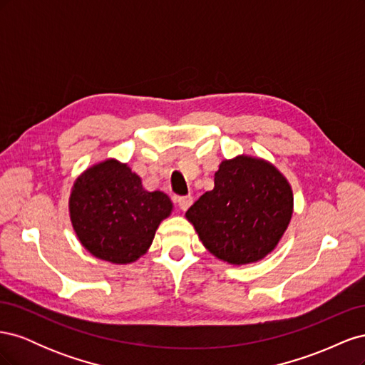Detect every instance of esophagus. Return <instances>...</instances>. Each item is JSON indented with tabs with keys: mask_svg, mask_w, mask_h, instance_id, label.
<instances>
[{
	"mask_svg": "<svg viewBox=\"0 0 365 365\" xmlns=\"http://www.w3.org/2000/svg\"><path fill=\"white\" fill-rule=\"evenodd\" d=\"M176 202H178L180 208L184 210V212H185V210L193 204V197H192L190 195H189V196H180L178 200H176Z\"/></svg>",
	"mask_w": 365,
	"mask_h": 365,
	"instance_id": "34e87169",
	"label": "esophagus"
}]
</instances>
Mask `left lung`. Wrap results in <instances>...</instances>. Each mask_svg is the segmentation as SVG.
Wrapping results in <instances>:
<instances>
[{"label": "left lung", "instance_id": "1", "mask_svg": "<svg viewBox=\"0 0 365 365\" xmlns=\"http://www.w3.org/2000/svg\"><path fill=\"white\" fill-rule=\"evenodd\" d=\"M292 210L288 180L268 161L239 155L220 163L215 189L187 210L185 217L213 256L247 264L277 247Z\"/></svg>", "mask_w": 365, "mask_h": 365}]
</instances>
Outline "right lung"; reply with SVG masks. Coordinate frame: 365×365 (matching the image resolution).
<instances>
[{
  "label": "right lung",
  "mask_w": 365,
  "mask_h": 365,
  "mask_svg": "<svg viewBox=\"0 0 365 365\" xmlns=\"http://www.w3.org/2000/svg\"><path fill=\"white\" fill-rule=\"evenodd\" d=\"M68 204L81 244L97 259L117 264L140 259L173 208L168 195L145 190L140 176L113 158L76 180Z\"/></svg>",
  "instance_id": "1"
}]
</instances>
